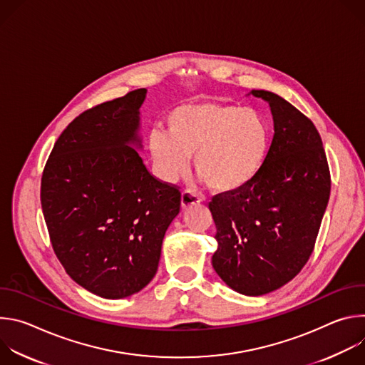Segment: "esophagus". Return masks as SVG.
<instances>
[{
  "mask_svg": "<svg viewBox=\"0 0 365 365\" xmlns=\"http://www.w3.org/2000/svg\"><path fill=\"white\" fill-rule=\"evenodd\" d=\"M199 202H200V197H199L197 195H195V193H192V192H187V190H185V192L182 193L180 203H182L183 210H186V207H190V206H193V205H196V203H199Z\"/></svg>",
  "mask_w": 365,
  "mask_h": 365,
  "instance_id": "obj_1",
  "label": "esophagus"
}]
</instances>
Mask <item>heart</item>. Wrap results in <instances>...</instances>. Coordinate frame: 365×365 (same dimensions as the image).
Returning <instances> with one entry per match:
<instances>
[{"mask_svg": "<svg viewBox=\"0 0 365 365\" xmlns=\"http://www.w3.org/2000/svg\"><path fill=\"white\" fill-rule=\"evenodd\" d=\"M270 125L263 114L231 103L197 102L173 110L168 131L153 128L148 150L165 182L178 180L193 155L196 173L217 192L248 185L263 168Z\"/></svg>", "mask_w": 365, "mask_h": 365, "instance_id": "heart-1", "label": "heart"}]
</instances>
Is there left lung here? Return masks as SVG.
<instances>
[{
    "mask_svg": "<svg viewBox=\"0 0 365 365\" xmlns=\"http://www.w3.org/2000/svg\"><path fill=\"white\" fill-rule=\"evenodd\" d=\"M250 95L270 106L274 135L257 176L210 203L218 241L212 267L232 290L262 296L306 264L328 206L331 176L314 123L277 93Z\"/></svg>",
    "mask_w": 365,
    "mask_h": 365,
    "instance_id": "obj_1",
    "label": "left lung"
}]
</instances>
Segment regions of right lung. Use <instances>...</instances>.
Listing matches in <instances>:
<instances>
[{
  "mask_svg": "<svg viewBox=\"0 0 365 365\" xmlns=\"http://www.w3.org/2000/svg\"><path fill=\"white\" fill-rule=\"evenodd\" d=\"M147 89L103 102L75 118L41 176V210L66 273L103 299L144 289L180 211V192L150 175L140 108Z\"/></svg>",
  "mask_w": 365,
  "mask_h": 365,
  "instance_id": "right-lung-1",
  "label": "right lung"
}]
</instances>
